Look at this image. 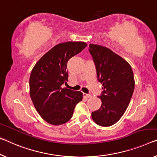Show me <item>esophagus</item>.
I'll use <instances>...</instances> for the list:
<instances>
[{"instance_id":"1","label":"esophagus","mask_w":157,"mask_h":157,"mask_svg":"<svg viewBox=\"0 0 157 157\" xmlns=\"http://www.w3.org/2000/svg\"><path fill=\"white\" fill-rule=\"evenodd\" d=\"M83 95L84 96V97H86V98H90L92 97V96H91V95H90V94L83 93Z\"/></svg>"}]
</instances>
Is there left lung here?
<instances>
[{
    "mask_svg": "<svg viewBox=\"0 0 157 157\" xmlns=\"http://www.w3.org/2000/svg\"><path fill=\"white\" fill-rule=\"evenodd\" d=\"M89 47L98 80L103 86L99 97L102 105L91 117L99 126H110L121 118L128 107L135 88L133 72L128 62L109 48L96 44Z\"/></svg>",
    "mask_w": 157,
    "mask_h": 157,
    "instance_id": "obj_1",
    "label": "left lung"
}]
</instances>
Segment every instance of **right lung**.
<instances>
[{"mask_svg":"<svg viewBox=\"0 0 157 157\" xmlns=\"http://www.w3.org/2000/svg\"><path fill=\"white\" fill-rule=\"evenodd\" d=\"M87 46L85 42L59 43L47 52L35 64L29 78L30 97L37 112L48 124L58 126L67 123L73 115L83 93L62 85L68 78L69 59Z\"/></svg>","mask_w":157,"mask_h":157,"instance_id":"right-lung-1","label":"right lung"}]
</instances>
